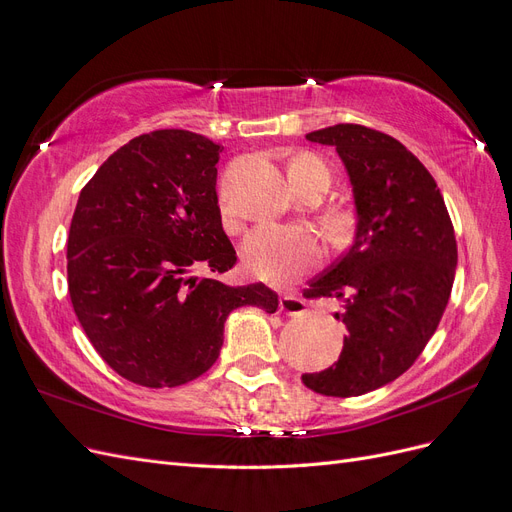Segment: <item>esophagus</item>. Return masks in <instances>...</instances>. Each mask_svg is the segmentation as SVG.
I'll use <instances>...</instances> for the list:
<instances>
[{
	"mask_svg": "<svg viewBox=\"0 0 512 512\" xmlns=\"http://www.w3.org/2000/svg\"><path fill=\"white\" fill-rule=\"evenodd\" d=\"M280 309L288 316H301V314H305L307 303H305V299L299 297V294L288 292L280 299Z\"/></svg>",
	"mask_w": 512,
	"mask_h": 512,
	"instance_id": "1",
	"label": "esophagus"
}]
</instances>
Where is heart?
I'll return each mask as SVG.
<instances>
[{"label": "heart", "instance_id": "heart-1", "mask_svg": "<svg viewBox=\"0 0 512 512\" xmlns=\"http://www.w3.org/2000/svg\"><path fill=\"white\" fill-rule=\"evenodd\" d=\"M288 177L297 192H303L314 183H320L324 188L331 185L327 164L312 156V153H301V156L292 158L288 164ZM222 218L228 226L235 222V209H232L228 198H222ZM350 226L352 218L348 211L335 209L324 215V228L337 243L348 237ZM241 260L245 269L256 275L258 280L277 284L316 267L322 260V243L314 232L305 228L267 224L245 237Z\"/></svg>", "mask_w": 512, "mask_h": 512}]
</instances>
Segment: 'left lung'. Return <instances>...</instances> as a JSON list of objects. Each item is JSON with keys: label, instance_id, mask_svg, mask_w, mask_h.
<instances>
[{"label": "left lung", "instance_id": "obj_1", "mask_svg": "<svg viewBox=\"0 0 512 512\" xmlns=\"http://www.w3.org/2000/svg\"><path fill=\"white\" fill-rule=\"evenodd\" d=\"M333 145L354 190L350 250L303 290L339 299L348 329L339 359L301 380L320 395L356 397L393 382L436 333L455 282L457 241L438 183L397 138L356 123L307 134Z\"/></svg>", "mask_w": 512, "mask_h": 512}]
</instances>
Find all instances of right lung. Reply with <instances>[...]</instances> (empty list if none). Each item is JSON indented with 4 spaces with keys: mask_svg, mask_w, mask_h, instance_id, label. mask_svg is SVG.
I'll return each instance as SVG.
<instances>
[{
    "mask_svg": "<svg viewBox=\"0 0 512 512\" xmlns=\"http://www.w3.org/2000/svg\"><path fill=\"white\" fill-rule=\"evenodd\" d=\"M222 147L188 130L132 138L87 181L68 235V290L91 346L121 378L170 389L218 361L232 309L273 314L265 284L226 286L237 262L222 228ZM205 270L207 278H196Z\"/></svg>",
    "mask_w": 512,
    "mask_h": 512,
    "instance_id": "obj_1",
    "label": "right lung"
}]
</instances>
